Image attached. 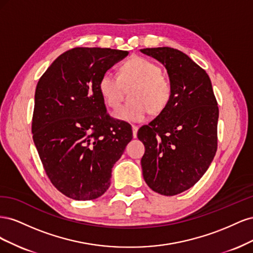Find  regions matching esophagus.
Masks as SVG:
<instances>
[{"label": "esophagus", "mask_w": 253, "mask_h": 253, "mask_svg": "<svg viewBox=\"0 0 253 253\" xmlns=\"http://www.w3.org/2000/svg\"><path fill=\"white\" fill-rule=\"evenodd\" d=\"M132 129H133V137L136 138L137 137V131H138V126H132Z\"/></svg>", "instance_id": "obj_1"}]
</instances>
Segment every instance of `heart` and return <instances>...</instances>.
I'll use <instances>...</instances> for the list:
<instances>
[{"mask_svg":"<svg viewBox=\"0 0 253 253\" xmlns=\"http://www.w3.org/2000/svg\"><path fill=\"white\" fill-rule=\"evenodd\" d=\"M162 68L152 61L135 57L122 66L121 76L112 71L102 74L98 83L99 91L110 108L119 105L125 87L136 85L131 95L133 103L121 106L114 117L126 122H142L149 112H163L171 98L170 81L162 75Z\"/></svg>","mask_w":253,"mask_h":253,"instance_id":"1","label":"heart"}]
</instances>
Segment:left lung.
Listing matches in <instances>:
<instances>
[{"label": "left lung", "instance_id": "1", "mask_svg": "<svg viewBox=\"0 0 253 253\" xmlns=\"http://www.w3.org/2000/svg\"><path fill=\"white\" fill-rule=\"evenodd\" d=\"M167 70L169 103L137 137L145 152L143 178L155 192L172 196L193 187L208 170L217 149L218 106L208 74L182 51L143 48Z\"/></svg>", "mask_w": 253, "mask_h": 253}]
</instances>
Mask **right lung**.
Masks as SVG:
<instances>
[{
  "mask_svg": "<svg viewBox=\"0 0 253 253\" xmlns=\"http://www.w3.org/2000/svg\"><path fill=\"white\" fill-rule=\"evenodd\" d=\"M126 50L76 47L60 55L37 84L33 138L44 170L76 201L100 197L112 168L132 140V126L111 120L98 83Z\"/></svg>",
  "mask_w": 253,
  "mask_h": 253,
  "instance_id": "1",
  "label": "right lung"
}]
</instances>
